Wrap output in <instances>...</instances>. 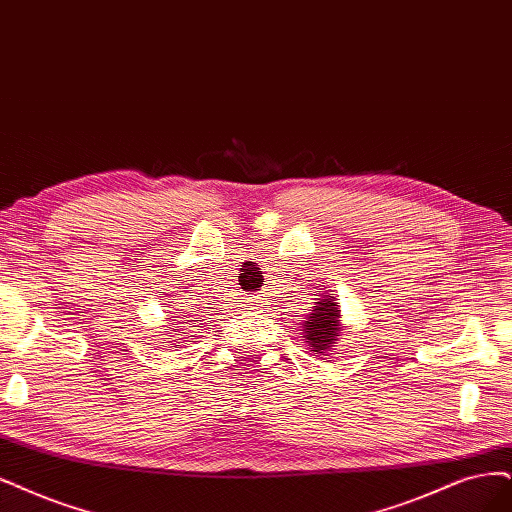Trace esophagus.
Segmentation results:
<instances>
[{"label": "esophagus", "instance_id": "34e87169", "mask_svg": "<svg viewBox=\"0 0 512 512\" xmlns=\"http://www.w3.org/2000/svg\"><path fill=\"white\" fill-rule=\"evenodd\" d=\"M255 306H261V301H259V299H257V301H255Z\"/></svg>", "mask_w": 512, "mask_h": 512}]
</instances>
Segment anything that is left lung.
I'll return each mask as SVG.
<instances>
[{"label": "left lung", "instance_id": "1", "mask_svg": "<svg viewBox=\"0 0 512 512\" xmlns=\"http://www.w3.org/2000/svg\"><path fill=\"white\" fill-rule=\"evenodd\" d=\"M342 331L339 325V308L337 301L331 295H325L320 301H314V310L304 323V337L308 339L310 352L323 354L335 344L337 333Z\"/></svg>", "mask_w": 512, "mask_h": 512}]
</instances>
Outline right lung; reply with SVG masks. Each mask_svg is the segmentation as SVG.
<instances>
[{
    "instance_id": "right-lung-1",
    "label": "right lung",
    "mask_w": 512,
    "mask_h": 512,
    "mask_svg": "<svg viewBox=\"0 0 512 512\" xmlns=\"http://www.w3.org/2000/svg\"><path fill=\"white\" fill-rule=\"evenodd\" d=\"M183 313L186 314L185 317L182 316ZM173 318H177V320H179V325H183V320H185V318H189V312H187V310H185V312H179V316H173ZM187 323H192V320H187ZM183 331H185L183 327H175V335H181ZM170 337H173V335H170Z\"/></svg>"
}]
</instances>
